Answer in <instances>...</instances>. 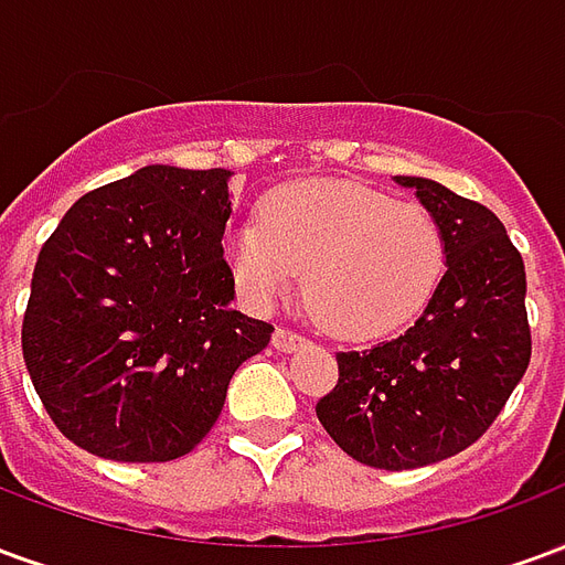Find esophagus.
Segmentation results:
<instances>
[{"label": "esophagus", "mask_w": 565, "mask_h": 565, "mask_svg": "<svg viewBox=\"0 0 565 565\" xmlns=\"http://www.w3.org/2000/svg\"><path fill=\"white\" fill-rule=\"evenodd\" d=\"M302 342H306V339H302L299 332L284 330V327H278V330L271 332V344H275V351H281V354H290V351H296Z\"/></svg>", "instance_id": "34e87169"}]
</instances>
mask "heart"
Masks as SVG:
<instances>
[{"label":"heart","instance_id":"b5f03b06","mask_svg":"<svg viewBox=\"0 0 565 565\" xmlns=\"http://www.w3.org/2000/svg\"><path fill=\"white\" fill-rule=\"evenodd\" d=\"M226 263L250 306L269 308L306 271V302L339 339L372 342L424 315L448 269L433 211L344 181H296L259 221L226 233Z\"/></svg>","mask_w":565,"mask_h":565}]
</instances>
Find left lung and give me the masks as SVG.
<instances>
[{
    "instance_id": "obj_1",
    "label": "left lung",
    "mask_w": 565,
    "mask_h": 565,
    "mask_svg": "<svg viewBox=\"0 0 565 565\" xmlns=\"http://www.w3.org/2000/svg\"><path fill=\"white\" fill-rule=\"evenodd\" d=\"M433 211L448 269L424 315L393 342L339 354L318 420L354 460L420 469L484 436L530 366L526 271L497 214L438 181L396 174Z\"/></svg>"
}]
</instances>
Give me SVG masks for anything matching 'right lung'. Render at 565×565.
<instances>
[{
	"label": "right lung",
	"instance_id": "right-lung-1",
	"mask_svg": "<svg viewBox=\"0 0 565 565\" xmlns=\"http://www.w3.org/2000/svg\"><path fill=\"white\" fill-rule=\"evenodd\" d=\"M230 169L145 166L81 196L44 242L23 360L56 429L117 462L178 460L271 339L233 311Z\"/></svg>",
	"mask_w": 565,
	"mask_h": 565
}]
</instances>
